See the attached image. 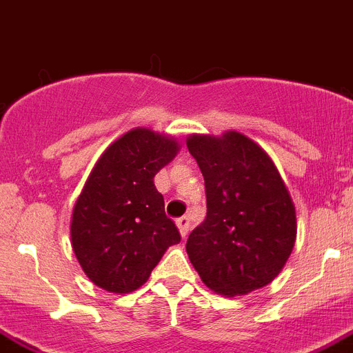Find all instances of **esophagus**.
Masks as SVG:
<instances>
[{"instance_id":"obj_1","label":"esophagus","mask_w":353,"mask_h":353,"mask_svg":"<svg viewBox=\"0 0 353 353\" xmlns=\"http://www.w3.org/2000/svg\"><path fill=\"white\" fill-rule=\"evenodd\" d=\"M176 225H177V228H179L181 236H183V239H186L188 233H190V219H188L186 216L177 217V219H176Z\"/></svg>"}]
</instances>
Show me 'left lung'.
<instances>
[{
  "instance_id": "obj_1",
  "label": "left lung",
  "mask_w": 353,
  "mask_h": 353,
  "mask_svg": "<svg viewBox=\"0 0 353 353\" xmlns=\"http://www.w3.org/2000/svg\"><path fill=\"white\" fill-rule=\"evenodd\" d=\"M188 151L205 181L207 216L186 252L203 284L219 294H247L279 275L296 240V212L268 154L249 137L192 136Z\"/></svg>"
}]
</instances>
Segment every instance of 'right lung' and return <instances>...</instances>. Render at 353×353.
<instances>
[{
  "label": "right lung",
  "mask_w": 353,
  "mask_h": 353,
  "mask_svg": "<svg viewBox=\"0 0 353 353\" xmlns=\"http://www.w3.org/2000/svg\"><path fill=\"white\" fill-rule=\"evenodd\" d=\"M177 143L136 128L99 158L72 210L71 242L81 268L99 288L132 292L144 284L167 247L181 242L153 177Z\"/></svg>",
  "instance_id": "obj_1"
}]
</instances>
